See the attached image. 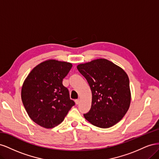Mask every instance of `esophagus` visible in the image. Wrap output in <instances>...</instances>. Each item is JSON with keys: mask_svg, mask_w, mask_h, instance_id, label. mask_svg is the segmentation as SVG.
<instances>
[{"mask_svg": "<svg viewBox=\"0 0 159 159\" xmlns=\"http://www.w3.org/2000/svg\"><path fill=\"white\" fill-rule=\"evenodd\" d=\"M75 103L76 105H78L80 103V100L79 99H75Z\"/></svg>", "mask_w": 159, "mask_h": 159, "instance_id": "34e87169", "label": "esophagus"}]
</instances>
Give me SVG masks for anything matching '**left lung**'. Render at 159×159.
Returning <instances> with one entry per match:
<instances>
[{
  "mask_svg": "<svg viewBox=\"0 0 159 159\" xmlns=\"http://www.w3.org/2000/svg\"><path fill=\"white\" fill-rule=\"evenodd\" d=\"M87 80L92 93L91 107L85 119L100 128L117 123L131 103L128 75L122 68L106 59H97L77 66Z\"/></svg>",
  "mask_w": 159,
  "mask_h": 159,
  "instance_id": "1",
  "label": "left lung"
}]
</instances>
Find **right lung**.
Listing matches in <instances>:
<instances>
[{
	"label": "right lung",
	"mask_w": 159,
	"mask_h": 159,
	"mask_svg": "<svg viewBox=\"0 0 159 159\" xmlns=\"http://www.w3.org/2000/svg\"><path fill=\"white\" fill-rule=\"evenodd\" d=\"M72 67L66 61L49 60L36 66L28 74L21 98L34 122L46 129L58 125L75 105L62 80Z\"/></svg>",
	"instance_id": "right-lung-1"
}]
</instances>
